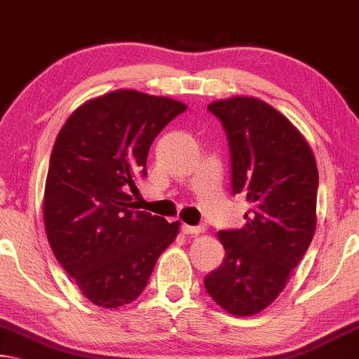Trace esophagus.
I'll return each mask as SVG.
<instances>
[{"instance_id":"34e87169","label":"esophagus","mask_w":359,"mask_h":359,"mask_svg":"<svg viewBox=\"0 0 359 359\" xmlns=\"http://www.w3.org/2000/svg\"><path fill=\"white\" fill-rule=\"evenodd\" d=\"M181 231H183V234L186 236H196L198 233H202L203 228L202 226H189V224H181Z\"/></svg>"}]
</instances>
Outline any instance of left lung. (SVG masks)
I'll list each match as a JSON object with an SVG mask.
<instances>
[{
    "instance_id": "8db88e82",
    "label": "left lung",
    "mask_w": 359,
    "mask_h": 359,
    "mask_svg": "<svg viewBox=\"0 0 359 359\" xmlns=\"http://www.w3.org/2000/svg\"><path fill=\"white\" fill-rule=\"evenodd\" d=\"M207 109L228 137L233 194L252 208L244 228L218 233L226 255L203 285L223 310L252 316L278 299L311 244L318 167L295 126L260 99L237 96Z\"/></svg>"
}]
</instances>
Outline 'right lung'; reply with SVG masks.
<instances>
[{
    "mask_svg": "<svg viewBox=\"0 0 359 359\" xmlns=\"http://www.w3.org/2000/svg\"><path fill=\"white\" fill-rule=\"evenodd\" d=\"M183 102L118 90L85 102L54 142L43 201L49 245L97 306L128 305L144 290L180 222L136 210L156 136L183 114Z\"/></svg>",
    "mask_w": 359,
    "mask_h": 359,
    "instance_id": "obj_1",
    "label": "right lung"
}]
</instances>
